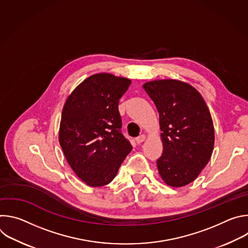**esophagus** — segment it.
<instances>
[{
  "label": "esophagus",
  "mask_w": 248,
  "mask_h": 248,
  "mask_svg": "<svg viewBox=\"0 0 248 248\" xmlns=\"http://www.w3.org/2000/svg\"><path fill=\"white\" fill-rule=\"evenodd\" d=\"M145 139H146V136H145L144 134H141V135H139L138 137H136L135 141H136L137 144H140L141 142H143V141H144Z\"/></svg>",
  "instance_id": "1"
}]
</instances>
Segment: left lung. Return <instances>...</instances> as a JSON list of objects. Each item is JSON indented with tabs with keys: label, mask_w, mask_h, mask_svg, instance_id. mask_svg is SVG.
I'll return each instance as SVG.
<instances>
[{
	"label": "left lung",
	"mask_w": 248,
	"mask_h": 248,
	"mask_svg": "<svg viewBox=\"0 0 248 248\" xmlns=\"http://www.w3.org/2000/svg\"><path fill=\"white\" fill-rule=\"evenodd\" d=\"M160 117L163 154L157 160L162 180L170 186L192 183L208 164L215 132L201 94L186 82L160 79L143 85Z\"/></svg>",
	"instance_id": "obj_1"
}]
</instances>
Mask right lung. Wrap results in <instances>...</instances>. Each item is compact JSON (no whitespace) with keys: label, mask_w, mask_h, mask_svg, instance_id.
<instances>
[{"label":"right lung","mask_w":248,"mask_h":248,"mask_svg":"<svg viewBox=\"0 0 248 248\" xmlns=\"http://www.w3.org/2000/svg\"><path fill=\"white\" fill-rule=\"evenodd\" d=\"M131 80L96 74L82 81L62 108L59 141L78 178L97 187L110 184L131 151L123 135L119 101Z\"/></svg>","instance_id":"1"}]
</instances>
